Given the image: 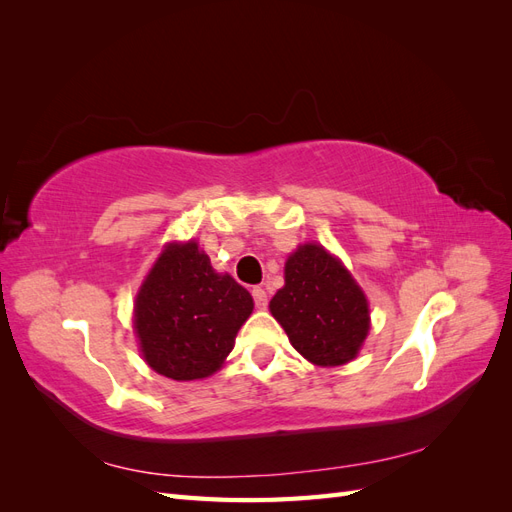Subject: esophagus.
<instances>
[{
	"mask_svg": "<svg viewBox=\"0 0 512 512\" xmlns=\"http://www.w3.org/2000/svg\"><path fill=\"white\" fill-rule=\"evenodd\" d=\"M252 297H254V303H256V307H258V309H265V307H267L269 299H267V292H265V288L256 286V288L252 290Z\"/></svg>",
	"mask_w": 512,
	"mask_h": 512,
	"instance_id": "obj_1",
	"label": "esophagus"
}]
</instances>
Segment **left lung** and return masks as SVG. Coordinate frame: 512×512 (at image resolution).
Returning a JSON list of instances; mask_svg holds the SVG:
<instances>
[{"label":"left lung","instance_id":"1","mask_svg":"<svg viewBox=\"0 0 512 512\" xmlns=\"http://www.w3.org/2000/svg\"><path fill=\"white\" fill-rule=\"evenodd\" d=\"M292 348L316 367L359 356L371 329L365 290L342 258L316 241L299 243L284 262V286L269 301Z\"/></svg>","mask_w":512,"mask_h":512}]
</instances>
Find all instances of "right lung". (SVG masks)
Here are the masks:
<instances>
[{
  "label": "right lung",
  "instance_id": "obj_1",
  "mask_svg": "<svg viewBox=\"0 0 512 512\" xmlns=\"http://www.w3.org/2000/svg\"><path fill=\"white\" fill-rule=\"evenodd\" d=\"M252 312V294L215 271L196 239L168 241L136 290L132 329L156 374L194 382L222 369Z\"/></svg>",
  "mask_w": 512,
  "mask_h": 512
}]
</instances>
